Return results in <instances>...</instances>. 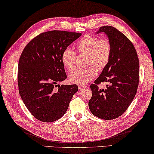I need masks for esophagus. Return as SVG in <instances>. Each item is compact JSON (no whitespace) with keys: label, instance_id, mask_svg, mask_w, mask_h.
<instances>
[{"label":"esophagus","instance_id":"1","mask_svg":"<svg viewBox=\"0 0 154 154\" xmlns=\"http://www.w3.org/2000/svg\"><path fill=\"white\" fill-rule=\"evenodd\" d=\"M87 86H85V85H79V89L80 90H82L83 89H85V88H86Z\"/></svg>","mask_w":154,"mask_h":154}]
</instances>
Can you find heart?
<instances>
[{"mask_svg":"<svg viewBox=\"0 0 154 154\" xmlns=\"http://www.w3.org/2000/svg\"><path fill=\"white\" fill-rule=\"evenodd\" d=\"M77 53L87 55L86 69H75L69 75L72 84L84 85L94 79L98 71H102L107 67L112 52L111 43L106 38L100 39L91 34H85L75 44ZM61 62L67 71L72 72L75 67L76 54L73 50L65 49L61 54ZM95 67L97 68H95Z\"/></svg>","mask_w":154,"mask_h":154,"instance_id":"heart-1","label":"heart"}]
</instances>
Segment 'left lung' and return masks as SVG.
Here are the masks:
<instances>
[{"label": "left lung", "mask_w": 154, "mask_h": 154, "mask_svg": "<svg viewBox=\"0 0 154 154\" xmlns=\"http://www.w3.org/2000/svg\"><path fill=\"white\" fill-rule=\"evenodd\" d=\"M104 32L111 43L112 52L107 67L90 86L92 96L89 107L92 114L105 120L119 117L128 109L136 94L139 82V60L130 40L111 26L100 28L97 32ZM109 82L106 90L98 85Z\"/></svg>", "instance_id": "8db88e82"}]
</instances>
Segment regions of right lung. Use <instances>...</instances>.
<instances>
[{"instance_id":"right-lung-1","label":"right lung","mask_w":154,"mask_h":154,"mask_svg":"<svg viewBox=\"0 0 154 154\" xmlns=\"http://www.w3.org/2000/svg\"><path fill=\"white\" fill-rule=\"evenodd\" d=\"M81 35L63 31L42 32L22 52L17 70L19 94L27 109L41 122H53L62 117L78 91L77 85L57 83L67 79L62 52Z\"/></svg>"}]
</instances>
